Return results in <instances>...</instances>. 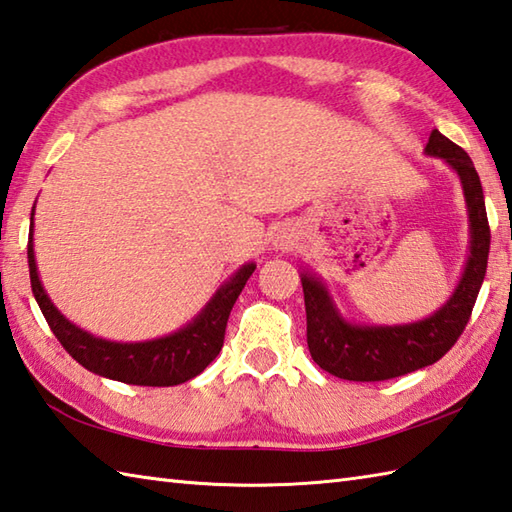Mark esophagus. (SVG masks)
Segmentation results:
<instances>
[{"label": "esophagus", "instance_id": "esophagus-1", "mask_svg": "<svg viewBox=\"0 0 512 512\" xmlns=\"http://www.w3.org/2000/svg\"><path fill=\"white\" fill-rule=\"evenodd\" d=\"M293 242H295V235L290 233V230H279L273 239L275 248H288V246H293Z\"/></svg>", "mask_w": 512, "mask_h": 512}]
</instances>
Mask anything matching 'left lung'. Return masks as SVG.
Returning <instances> with one entry per match:
<instances>
[{
	"mask_svg": "<svg viewBox=\"0 0 512 512\" xmlns=\"http://www.w3.org/2000/svg\"><path fill=\"white\" fill-rule=\"evenodd\" d=\"M426 155L442 157L462 179L470 222V250L462 279L448 302L426 319L399 326H366L346 322L330 299L328 288L308 270L302 273L310 357L319 368L339 379L384 382L435 364L455 346L473 313L490 250L482 182L466 150L450 142L437 128L428 137Z\"/></svg>",
	"mask_w": 512,
	"mask_h": 512,
	"instance_id": "left-lung-1",
	"label": "left lung"
}]
</instances>
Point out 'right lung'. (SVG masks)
Segmentation results:
<instances>
[{
    "instance_id": "add662e5",
    "label": "right lung",
    "mask_w": 512,
    "mask_h": 512,
    "mask_svg": "<svg viewBox=\"0 0 512 512\" xmlns=\"http://www.w3.org/2000/svg\"><path fill=\"white\" fill-rule=\"evenodd\" d=\"M33 213H30V235H28V268L30 288L37 299L46 322L53 330L59 344L66 353L95 375H102L115 382L133 386H177L188 379L197 377L213 362L224 346L228 315L233 310L239 293L246 286L248 277L253 275L255 264H244L228 282L217 290L206 308L188 326L179 328L177 333L150 339V342L119 344L99 339L86 333L59 313L50 302L42 279L37 273L35 250H33Z\"/></svg>"
}]
</instances>
